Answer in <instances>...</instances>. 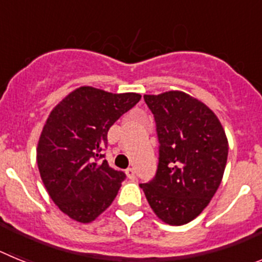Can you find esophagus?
I'll return each mask as SVG.
<instances>
[{"label":"esophagus","instance_id":"esophagus-1","mask_svg":"<svg viewBox=\"0 0 262 262\" xmlns=\"http://www.w3.org/2000/svg\"><path fill=\"white\" fill-rule=\"evenodd\" d=\"M126 174L129 180H134L135 178V169L134 168H127L126 169Z\"/></svg>","mask_w":262,"mask_h":262}]
</instances>
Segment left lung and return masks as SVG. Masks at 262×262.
I'll list each match as a JSON object with an SVG mask.
<instances>
[{
  "instance_id": "1",
  "label": "left lung",
  "mask_w": 262,
  "mask_h": 262,
  "mask_svg": "<svg viewBox=\"0 0 262 262\" xmlns=\"http://www.w3.org/2000/svg\"><path fill=\"white\" fill-rule=\"evenodd\" d=\"M144 101L156 122L159 165L140 184L155 214L170 226L195 219L209 205L223 178L228 140L214 111L180 90Z\"/></svg>"
}]
</instances>
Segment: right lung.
Masks as SVG:
<instances>
[{
	"instance_id": "obj_1",
	"label": "right lung",
	"mask_w": 262,
	"mask_h": 262,
	"mask_svg": "<svg viewBox=\"0 0 262 262\" xmlns=\"http://www.w3.org/2000/svg\"><path fill=\"white\" fill-rule=\"evenodd\" d=\"M140 98L81 86L48 115L36 163L51 200L73 221L93 222L117 196L126 174L103 159L107 131Z\"/></svg>"
}]
</instances>
